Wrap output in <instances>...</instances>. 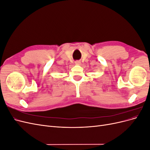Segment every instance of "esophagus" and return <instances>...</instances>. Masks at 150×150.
<instances>
[{"label":"esophagus","mask_w":150,"mask_h":150,"mask_svg":"<svg viewBox=\"0 0 150 150\" xmlns=\"http://www.w3.org/2000/svg\"><path fill=\"white\" fill-rule=\"evenodd\" d=\"M75 64H76V65H81V61H76L75 62Z\"/></svg>","instance_id":"34e87169"}]
</instances>
